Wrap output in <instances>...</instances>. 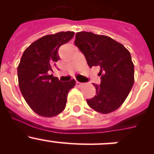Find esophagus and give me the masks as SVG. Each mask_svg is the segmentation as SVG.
<instances>
[{
	"mask_svg": "<svg viewBox=\"0 0 154 154\" xmlns=\"http://www.w3.org/2000/svg\"><path fill=\"white\" fill-rule=\"evenodd\" d=\"M76 85H77V86H81L82 85H83V83H80V82H78V81H77V82H76Z\"/></svg>",
	"mask_w": 154,
	"mask_h": 154,
	"instance_id": "1",
	"label": "esophagus"
}]
</instances>
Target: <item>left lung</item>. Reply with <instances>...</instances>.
I'll list each match as a JSON object with an SVG mask.
<instances>
[{"mask_svg": "<svg viewBox=\"0 0 154 154\" xmlns=\"http://www.w3.org/2000/svg\"><path fill=\"white\" fill-rule=\"evenodd\" d=\"M74 44L84 54L88 66H99L101 82L94 84L96 95L86 100L97 112L108 114L122 105L134 83V65L128 50L104 35L76 33Z\"/></svg>", "mask_w": 154, "mask_h": 154, "instance_id": "obj_1", "label": "left lung"}]
</instances>
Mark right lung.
<instances>
[{
	"mask_svg": "<svg viewBox=\"0 0 154 154\" xmlns=\"http://www.w3.org/2000/svg\"><path fill=\"white\" fill-rule=\"evenodd\" d=\"M74 32L42 36L23 53L18 66V86L29 106L42 117H54L66 108L68 94L75 80L60 82L50 74L60 59L58 49L74 37Z\"/></svg>",
	"mask_w": 154,
	"mask_h": 154,
	"instance_id": "obj_1",
	"label": "right lung"
}]
</instances>
